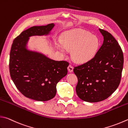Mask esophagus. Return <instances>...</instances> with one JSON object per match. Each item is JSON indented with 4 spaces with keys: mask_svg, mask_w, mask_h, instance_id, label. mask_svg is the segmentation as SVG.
<instances>
[{
    "mask_svg": "<svg viewBox=\"0 0 128 128\" xmlns=\"http://www.w3.org/2000/svg\"><path fill=\"white\" fill-rule=\"evenodd\" d=\"M67 69H68V70L70 72H72V71H73V69H74V67H72L71 65L70 64L69 66H68V67H67Z\"/></svg>",
    "mask_w": 128,
    "mask_h": 128,
    "instance_id": "1",
    "label": "esophagus"
}]
</instances>
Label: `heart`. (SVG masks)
Here are the masks:
<instances>
[{
	"mask_svg": "<svg viewBox=\"0 0 128 128\" xmlns=\"http://www.w3.org/2000/svg\"><path fill=\"white\" fill-rule=\"evenodd\" d=\"M100 46L99 40L88 31L75 30L62 36L58 48L62 52L71 51V57L78 64H85L95 56Z\"/></svg>",
	"mask_w": 128,
	"mask_h": 128,
	"instance_id": "b5f03b06",
	"label": "heart"
}]
</instances>
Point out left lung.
I'll use <instances>...</instances> for the list:
<instances>
[{"label":"left lung","mask_w":128,"mask_h":128,"mask_svg":"<svg viewBox=\"0 0 128 128\" xmlns=\"http://www.w3.org/2000/svg\"><path fill=\"white\" fill-rule=\"evenodd\" d=\"M99 30L104 42L95 56L74 68L78 78L77 95L86 102H99L109 98L119 85L123 68V53L117 40L107 31Z\"/></svg>","instance_id":"obj_1"}]
</instances>
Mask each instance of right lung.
<instances>
[{
  "label": "right lung",
  "instance_id": "obj_1",
  "mask_svg": "<svg viewBox=\"0 0 128 128\" xmlns=\"http://www.w3.org/2000/svg\"><path fill=\"white\" fill-rule=\"evenodd\" d=\"M54 24L34 26L14 40L9 58V72L16 88L26 97L40 102L54 98L56 85L67 74L68 62L57 61L26 49L29 37L48 34Z\"/></svg>",
  "mask_w": 128,
  "mask_h": 128
}]
</instances>
